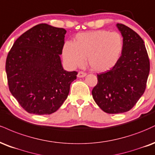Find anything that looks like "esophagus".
Masks as SVG:
<instances>
[{
	"label": "esophagus",
	"instance_id": "1",
	"mask_svg": "<svg viewBox=\"0 0 155 155\" xmlns=\"http://www.w3.org/2000/svg\"><path fill=\"white\" fill-rule=\"evenodd\" d=\"M86 72H83V71H80L78 74V78H84L85 76H86Z\"/></svg>",
	"mask_w": 155,
	"mask_h": 155
}]
</instances>
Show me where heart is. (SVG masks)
<instances>
[{
    "mask_svg": "<svg viewBox=\"0 0 155 155\" xmlns=\"http://www.w3.org/2000/svg\"><path fill=\"white\" fill-rule=\"evenodd\" d=\"M124 47L118 32L99 30L78 34L73 43L64 45V61L71 68L82 67L87 57L89 66L99 72L112 70L120 59Z\"/></svg>",
    "mask_w": 155,
    "mask_h": 155,
    "instance_id": "obj_1",
    "label": "heart"
}]
</instances>
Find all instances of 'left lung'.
<instances>
[{
    "mask_svg": "<svg viewBox=\"0 0 155 155\" xmlns=\"http://www.w3.org/2000/svg\"><path fill=\"white\" fill-rule=\"evenodd\" d=\"M124 40L120 59L112 70L97 74L98 83L92 90L95 102L104 112H128L145 91L150 70L144 42L135 31L117 24Z\"/></svg>",
    "mask_w": 155,
    "mask_h": 155,
    "instance_id": "1",
    "label": "left lung"
}]
</instances>
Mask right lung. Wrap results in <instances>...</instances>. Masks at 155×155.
Returning a JSON list of instances; mask_svg holds the SVG:
<instances>
[{"instance_id": "1", "label": "right lung", "mask_w": 155, "mask_h": 155, "mask_svg": "<svg viewBox=\"0 0 155 155\" xmlns=\"http://www.w3.org/2000/svg\"><path fill=\"white\" fill-rule=\"evenodd\" d=\"M63 28L40 24L14 42L5 61L10 92L27 112L51 114L62 105L78 72L63 69Z\"/></svg>"}]
</instances>
